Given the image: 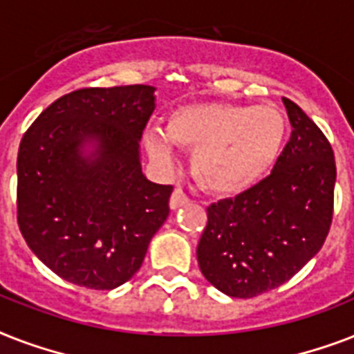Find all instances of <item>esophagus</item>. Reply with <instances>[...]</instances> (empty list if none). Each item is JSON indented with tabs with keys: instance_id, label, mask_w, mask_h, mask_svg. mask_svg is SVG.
Masks as SVG:
<instances>
[{
	"instance_id": "1",
	"label": "esophagus",
	"mask_w": 354,
	"mask_h": 354,
	"mask_svg": "<svg viewBox=\"0 0 354 354\" xmlns=\"http://www.w3.org/2000/svg\"><path fill=\"white\" fill-rule=\"evenodd\" d=\"M189 202V196L183 193L182 189H174L171 194V200H169V205H171V209H178V207H182Z\"/></svg>"
}]
</instances>
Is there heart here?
<instances>
[{
  "label": "heart",
  "instance_id": "obj_1",
  "mask_svg": "<svg viewBox=\"0 0 354 354\" xmlns=\"http://www.w3.org/2000/svg\"><path fill=\"white\" fill-rule=\"evenodd\" d=\"M286 119L274 106L193 102L172 110L163 132L150 128L145 149L171 165L172 145L193 150L191 171L200 187L216 196H235L255 187L279 158Z\"/></svg>",
  "mask_w": 354,
  "mask_h": 354
}]
</instances>
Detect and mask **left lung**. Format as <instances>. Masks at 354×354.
<instances>
[{"mask_svg": "<svg viewBox=\"0 0 354 354\" xmlns=\"http://www.w3.org/2000/svg\"><path fill=\"white\" fill-rule=\"evenodd\" d=\"M292 133L274 171L246 193L207 207L196 257L211 285L253 297L283 285L322 250L336 182L329 141L296 102L283 99Z\"/></svg>", "mask_w": 354, "mask_h": 354, "instance_id": "obj_1", "label": "left lung"}]
</instances>
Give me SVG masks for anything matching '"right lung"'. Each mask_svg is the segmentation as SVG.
Wrapping results in <instances>:
<instances>
[{"label":"right lung","instance_id":"add662e5","mask_svg":"<svg viewBox=\"0 0 354 354\" xmlns=\"http://www.w3.org/2000/svg\"><path fill=\"white\" fill-rule=\"evenodd\" d=\"M154 91L145 84L71 91L19 143V232L73 285L112 290L127 283L169 216L172 187L141 169L139 141Z\"/></svg>","mask_w":354,"mask_h":354}]
</instances>
